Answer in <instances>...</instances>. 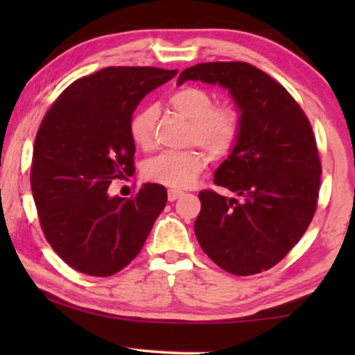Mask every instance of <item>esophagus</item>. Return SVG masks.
<instances>
[{"mask_svg":"<svg viewBox=\"0 0 355 355\" xmlns=\"http://www.w3.org/2000/svg\"><path fill=\"white\" fill-rule=\"evenodd\" d=\"M179 197H182V192L181 191H174V189H169V191H168V200L169 202L178 200Z\"/></svg>","mask_w":355,"mask_h":355,"instance_id":"1","label":"esophagus"}]
</instances>
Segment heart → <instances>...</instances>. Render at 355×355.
<instances>
[{"instance_id":"heart-1","label":"heart","mask_w":355,"mask_h":355,"mask_svg":"<svg viewBox=\"0 0 355 355\" xmlns=\"http://www.w3.org/2000/svg\"><path fill=\"white\" fill-rule=\"evenodd\" d=\"M171 108L191 121L189 142L200 145L211 157H221L236 144L241 114L232 105H215L213 95L200 87H181L168 96ZM157 111L152 106L139 110L129 123L130 139L139 147L152 144ZM205 155L196 148L158 153L144 166L148 181L171 189L189 187L205 166Z\"/></svg>"}]
</instances>
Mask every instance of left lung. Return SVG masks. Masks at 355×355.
<instances>
[{"label":"left lung","mask_w":355,"mask_h":355,"mask_svg":"<svg viewBox=\"0 0 355 355\" xmlns=\"http://www.w3.org/2000/svg\"><path fill=\"white\" fill-rule=\"evenodd\" d=\"M186 80L225 87L241 113L234 148L213 179L236 197L198 193V244L227 273L270 270L317 210L322 164L312 125L289 92L249 62H202L182 71L178 85Z\"/></svg>","instance_id":"1"}]
</instances>
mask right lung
<instances>
[{"label": "right lung", "mask_w": 355, "mask_h": 355, "mask_svg": "<svg viewBox=\"0 0 355 355\" xmlns=\"http://www.w3.org/2000/svg\"><path fill=\"white\" fill-rule=\"evenodd\" d=\"M178 71L105 67L67 87L48 110L33 145L31 186L43 234L71 268L111 276L132 261L166 205V189L144 184L110 197L134 171L129 123L140 100Z\"/></svg>", "instance_id": "obj_1"}]
</instances>
